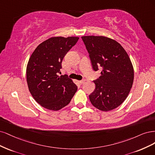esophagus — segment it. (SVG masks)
Here are the masks:
<instances>
[{
    "label": "esophagus",
    "mask_w": 155,
    "mask_h": 155,
    "mask_svg": "<svg viewBox=\"0 0 155 155\" xmlns=\"http://www.w3.org/2000/svg\"><path fill=\"white\" fill-rule=\"evenodd\" d=\"M85 82H86V80H85V79H83V80H82V81H80V83H81V84H82L85 83Z\"/></svg>",
    "instance_id": "esophagus-1"
}]
</instances>
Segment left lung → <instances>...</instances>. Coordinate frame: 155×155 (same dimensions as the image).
Here are the masks:
<instances>
[{"mask_svg": "<svg viewBox=\"0 0 155 155\" xmlns=\"http://www.w3.org/2000/svg\"><path fill=\"white\" fill-rule=\"evenodd\" d=\"M82 41L95 71L102 68L101 75L93 82L89 100L94 107L109 111L121 105L127 97L134 80L129 57L116 41L104 36H84Z\"/></svg>", "mask_w": 155, "mask_h": 155, "instance_id": "obj_1", "label": "left lung"}]
</instances>
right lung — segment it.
<instances>
[{
	"instance_id": "obj_1",
	"label": "right lung",
	"mask_w": 155,
	"mask_h": 155,
	"mask_svg": "<svg viewBox=\"0 0 155 155\" xmlns=\"http://www.w3.org/2000/svg\"><path fill=\"white\" fill-rule=\"evenodd\" d=\"M78 37H54L40 44L26 68V81L32 97L43 107L58 111L66 106L77 86L66 74L58 76L62 61Z\"/></svg>"
}]
</instances>
